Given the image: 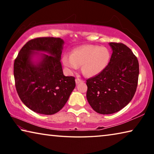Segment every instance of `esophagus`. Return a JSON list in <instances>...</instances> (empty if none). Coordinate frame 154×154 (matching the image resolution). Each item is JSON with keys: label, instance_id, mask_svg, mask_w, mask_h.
Returning <instances> with one entry per match:
<instances>
[{"label": "esophagus", "instance_id": "esophagus-1", "mask_svg": "<svg viewBox=\"0 0 154 154\" xmlns=\"http://www.w3.org/2000/svg\"><path fill=\"white\" fill-rule=\"evenodd\" d=\"M82 82H83V80L81 79L80 78H76V79H75V82H76L77 84H78V83H79Z\"/></svg>", "mask_w": 154, "mask_h": 154}]
</instances>
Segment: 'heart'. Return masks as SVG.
I'll list each match as a JSON object with an SVG mask.
<instances>
[{"instance_id":"heart-1","label":"heart","mask_w":154,"mask_h":154,"mask_svg":"<svg viewBox=\"0 0 154 154\" xmlns=\"http://www.w3.org/2000/svg\"><path fill=\"white\" fill-rule=\"evenodd\" d=\"M111 60V52L105 47L84 45L72 51L71 55H64L62 62L69 71L78 69L81 65L82 71L85 76L98 75L105 70Z\"/></svg>"}]
</instances>
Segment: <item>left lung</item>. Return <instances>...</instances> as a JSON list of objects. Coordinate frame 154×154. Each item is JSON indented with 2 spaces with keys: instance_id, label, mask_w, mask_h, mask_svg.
<instances>
[{
  "instance_id": "obj_1",
  "label": "left lung",
  "mask_w": 154,
  "mask_h": 154,
  "mask_svg": "<svg viewBox=\"0 0 154 154\" xmlns=\"http://www.w3.org/2000/svg\"><path fill=\"white\" fill-rule=\"evenodd\" d=\"M113 51L107 67L86 80L87 100L96 112L112 114L125 107L136 92L139 74L137 58L122 43H109Z\"/></svg>"
}]
</instances>
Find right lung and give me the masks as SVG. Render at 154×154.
<instances>
[{
  "label": "right lung",
  "instance_id": "obj_1",
  "mask_svg": "<svg viewBox=\"0 0 154 154\" xmlns=\"http://www.w3.org/2000/svg\"><path fill=\"white\" fill-rule=\"evenodd\" d=\"M64 41L60 38L31 39L20 49L14 61V74L17 92L22 103L36 113L53 115L69 100L75 87L74 77L63 74L60 62ZM35 51L46 52L49 55ZM39 55V61L33 56Z\"/></svg>",
  "mask_w": 154,
  "mask_h": 154
}]
</instances>
